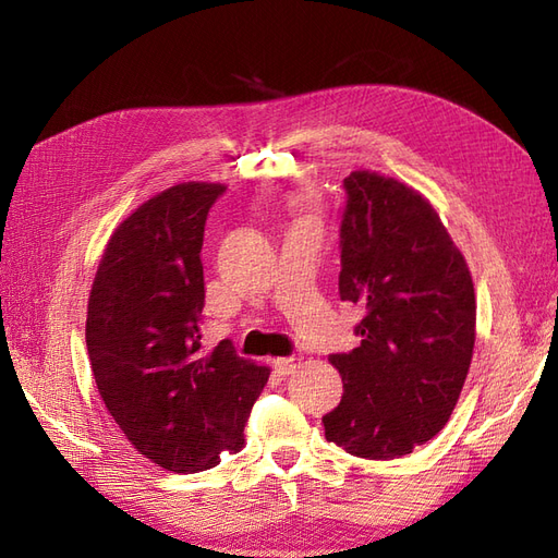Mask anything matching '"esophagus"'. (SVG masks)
Listing matches in <instances>:
<instances>
[{
    "instance_id": "1",
    "label": "esophagus",
    "mask_w": 558,
    "mask_h": 558,
    "mask_svg": "<svg viewBox=\"0 0 558 558\" xmlns=\"http://www.w3.org/2000/svg\"><path fill=\"white\" fill-rule=\"evenodd\" d=\"M295 365H298V359H293V356H289V359H275L272 361V367L277 369L279 375H291L293 369H295Z\"/></svg>"
}]
</instances>
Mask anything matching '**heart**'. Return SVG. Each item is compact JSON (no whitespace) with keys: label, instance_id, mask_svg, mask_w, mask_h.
<instances>
[{"label":"heart","instance_id":"b5f03b06","mask_svg":"<svg viewBox=\"0 0 558 558\" xmlns=\"http://www.w3.org/2000/svg\"><path fill=\"white\" fill-rule=\"evenodd\" d=\"M291 205H293V209L302 216V221H310V218H312V205H310V202H307L305 197H295V199L291 202Z\"/></svg>","mask_w":558,"mask_h":558}]
</instances>
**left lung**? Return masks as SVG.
I'll return each mask as SVG.
<instances>
[{
	"label": "left lung",
	"instance_id": "obj_1",
	"mask_svg": "<svg viewBox=\"0 0 558 558\" xmlns=\"http://www.w3.org/2000/svg\"><path fill=\"white\" fill-rule=\"evenodd\" d=\"M340 298L361 302V347L328 359L344 384L326 440L369 461L428 442L449 421L475 349L468 263L430 202L369 170L344 179Z\"/></svg>",
	"mask_w": 558,
	"mask_h": 558
}]
</instances>
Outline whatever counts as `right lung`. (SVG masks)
Instances as JSON below:
<instances>
[{
  "mask_svg": "<svg viewBox=\"0 0 558 558\" xmlns=\"http://www.w3.org/2000/svg\"><path fill=\"white\" fill-rule=\"evenodd\" d=\"M223 183H177L134 209L107 242L88 298L97 391L132 447L172 472H199L244 447L269 369L228 340L202 349V238Z\"/></svg>",
  "mask_w": 558,
  "mask_h": 558,
  "instance_id": "obj_1",
  "label": "right lung"
}]
</instances>
